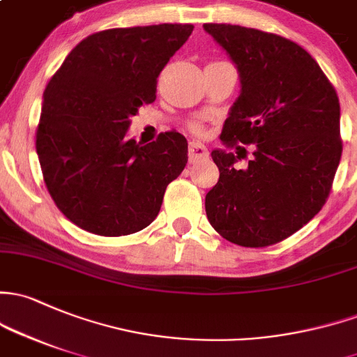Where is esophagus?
Wrapping results in <instances>:
<instances>
[{
  "mask_svg": "<svg viewBox=\"0 0 357 357\" xmlns=\"http://www.w3.org/2000/svg\"><path fill=\"white\" fill-rule=\"evenodd\" d=\"M190 162H198L202 159H207L208 150L205 145L198 144V142H190Z\"/></svg>",
  "mask_w": 357,
  "mask_h": 357,
  "instance_id": "esophagus-1",
  "label": "esophagus"
}]
</instances>
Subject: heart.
<instances>
[{"mask_svg": "<svg viewBox=\"0 0 357 357\" xmlns=\"http://www.w3.org/2000/svg\"><path fill=\"white\" fill-rule=\"evenodd\" d=\"M190 128H191V131H193L195 135H205L207 133V128H205V125L204 123H191L190 125Z\"/></svg>", "mask_w": 357, "mask_h": 357, "instance_id": "b5f03b06", "label": "heart"}]
</instances>
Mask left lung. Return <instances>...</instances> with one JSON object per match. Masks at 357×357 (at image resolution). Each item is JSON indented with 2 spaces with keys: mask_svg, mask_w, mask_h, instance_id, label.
Instances as JSON below:
<instances>
[{
  "mask_svg": "<svg viewBox=\"0 0 357 357\" xmlns=\"http://www.w3.org/2000/svg\"><path fill=\"white\" fill-rule=\"evenodd\" d=\"M204 29L241 77L220 140L255 145L246 169L235 167L241 152L213 150L220 178L205 197L207 217L234 245H275L327 202L342 155L339 97L310 52L286 37L231 24Z\"/></svg>",
  "mask_w": 357,
  "mask_h": 357,
  "instance_id": "1",
  "label": "left lung"
}]
</instances>
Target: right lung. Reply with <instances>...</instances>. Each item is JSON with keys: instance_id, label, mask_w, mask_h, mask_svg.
<instances>
[{"instance_id": "1", "label": "right lung", "mask_w": 357, "mask_h": 357, "mask_svg": "<svg viewBox=\"0 0 357 357\" xmlns=\"http://www.w3.org/2000/svg\"><path fill=\"white\" fill-rule=\"evenodd\" d=\"M191 24L100 30L71 50L44 90L36 131L43 178L56 207L99 236L142 231L188 162V142L166 131L126 140L130 118L155 100L157 78Z\"/></svg>"}]
</instances>
